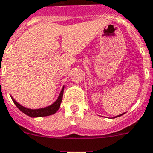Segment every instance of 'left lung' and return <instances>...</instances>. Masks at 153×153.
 Wrapping results in <instances>:
<instances>
[{
    "mask_svg": "<svg viewBox=\"0 0 153 153\" xmlns=\"http://www.w3.org/2000/svg\"><path fill=\"white\" fill-rule=\"evenodd\" d=\"M124 114V113H122V114H120V115H119V116H117V117H115L114 118H116V117H120V116H122V115Z\"/></svg>",
    "mask_w": 153,
    "mask_h": 153,
    "instance_id": "left-lung-1",
    "label": "left lung"
}]
</instances>
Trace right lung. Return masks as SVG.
<instances>
[{"instance_id": "add662e5", "label": "right lung", "mask_w": 153, "mask_h": 153, "mask_svg": "<svg viewBox=\"0 0 153 153\" xmlns=\"http://www.w3.org/2000/svg\"><path fill=\"white\" fill-rule=\"evenodd\" d=\"M64 86L62 88V89L60 91V93L59 97H58L57 100H56L55 102L52 104L51 105L45 108H38V109H31V108H28L22 106L20 105L19 103H17L16 100H14L13 97L11 96V98L13 103L16 105V106L19 109L21 110V112L26 114L28 117H47V116H50L57 112V110L59 109V108L60 106V103L62 100V97H63V93H64Z\"/></svg>"}]
</instances>
